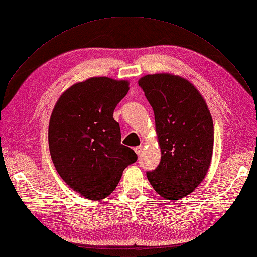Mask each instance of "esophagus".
Listing matches in <instances>:
<instances>
[{
	"label": "esophagus",
	"mask_w": 257,
	"mask_h": 257,
	"mask_svg": "<svg viewBox=\"0 0 257 257\" xmlns=\"http://www.w3.org/2000/svg\"><path fill=\"white\" fill-rule=\"evenodd\" d=\"M135 151H136V153H137L138 155H140V154L142 153V151H143V146H138V147H136V148H135Z\"/></svg>",
	"instance_id": "obj_1"
}]
</instances>
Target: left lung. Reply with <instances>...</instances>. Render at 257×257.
I'll return each mask as SVG.
<instances>
[{"label":"left lung","mask_w":257,"mask_h":257,"mask_svg":"<svg viewBox=\"0 0 257 257\" xmlns=\"http://www.w3.org/2000/svg\"><path fill=\"white\" fill-rule=\"evenodd\" d=\"M139 85L154 112L162 152L158 168L147 172L156 193L176 202L195 190L208 173L214 128L205 98L180 75H144Z\"/></svg>","instance_id":"obj_1"}]
</instances>
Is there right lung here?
Instances as JSON below:
<instances>
[{
  "mask_svg": "<svg viewBox=\"0 0 257 257\" xmlns=\"http://www.w3.org/2000/svg\"><path fill=\"white\" fill-rule=\"evenodd\" d=\"M128 91L129 81L94 76L70 86L52 110V162L62 180L87 199L102 200L112 193L122 171L138 159L120 144L119 125L113 118Z\"/></svg>",
  "mask_w": 257,
  "mask_h": 257,
  "instance_id": "obj_1",
  "label": "right lung"
}]
</instances>
